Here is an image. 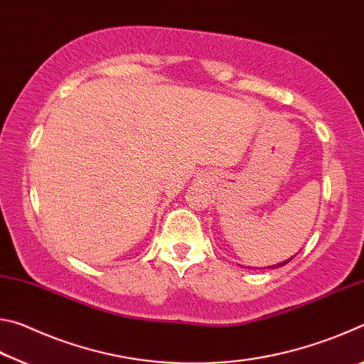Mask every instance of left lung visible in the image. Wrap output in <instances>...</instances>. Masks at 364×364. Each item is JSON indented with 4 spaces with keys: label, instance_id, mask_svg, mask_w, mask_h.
I'll list each match as a JSON object with an SVG mask.
<instances>
[{
    "label": "left lung",
    "instance_id": "obj_1",
    "mask_svg": "<svg viewBox=\"0 0 364 364\" xmlns=\"http://www.w3.org/2000/svg\"><path fill=\"white\" fill-rule=\"evenodd\" d=\"M294 257H295V255H294ZM294 257H291V258H289V260H286V262H281V263H278V264H273V267H268V268H273V269H274V268H279V267H284V264H286V263H289V262H291V260H292V258H294Z\"/></svg>",
    "mask_w": 364,
    "mask_h": 364
}]
</instances>
